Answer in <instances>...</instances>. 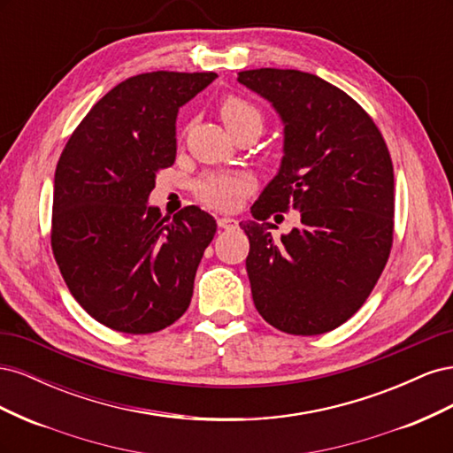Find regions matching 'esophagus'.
Instances as JSON below:
<instances>
[{
    "mask_svg": "<svg viewBox=\"0 0 453 453\" xmlns=\"http://www.w3.org/2000/svg\"><path fill=\"white\" fill-rule=\"evenodd\" d=\"M217 225H219V228L232 230V228L238 226V221H236V219H232V217H219L217 219Z\"/></svg>",
    "mask_w": 453,
    "mask_h": 453,
    "instance_id": "esophagus-1",
    "label": "esophagus"
}]
</instances>
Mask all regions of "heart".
<instances>
[{"label":"heart","instance_id":"1","mask_svg":"<svg viewBox=\"0 0 453 453\" xmlns=\"http://www.w3.org/2000/svg\"><path fill=\"white\" fill-rule=\"evenodd\" d=\"M219 115L228 130H234L245 122H260L258 109L240 96H226L219 104ZM253 188L251 175L234 173H208L196 183V196L215 210H232Z\"/></svg>","mask_w":453,"mask_h":453}]
</instances>
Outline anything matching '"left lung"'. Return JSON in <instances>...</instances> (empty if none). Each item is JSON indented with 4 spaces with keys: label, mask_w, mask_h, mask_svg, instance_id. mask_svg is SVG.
<instances>
[{
    "label": "left lung",
    "mask_w": 453,
    "mask_h": 453,
    "mask_svg": "<svg viewBox=\"0 0 453 453\" xmlns=\"http://www.w3.org/2000/svg\"><path fill=\"white\" fill-rule=\"evenodd\" d=\"M238 83L265 96L285 122L281 170L253 203L257 223H240L255 308L281 333H328L366 303L388 265L389 149L372 117L318 75L260 67L240 72ZM291 209L303 226L273 241L267 219Z\"/></svg>",
    "instance_id": "left-lung-1"
}]
</instances>
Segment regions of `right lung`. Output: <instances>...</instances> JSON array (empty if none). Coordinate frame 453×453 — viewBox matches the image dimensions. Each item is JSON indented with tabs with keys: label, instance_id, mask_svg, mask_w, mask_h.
<instances>
[{
	"label": "right lung",
	"instance_id": "right-lung-1",
	"mask_svg": "<svg viewBox=\"0 0 453 453\" xmlns=\"http://www.w3.org/2000/svg\"><path fill=\"white\" fill-rule=\"evenodd\" d=\"M213 72L128 77L92 105L54 173L50 248L67 289L92 318L128 334L175 323L193 298L215 219L187 205L149 208L158 172L175 160V117Z\"/></svg>",
	"mask_w": 453,
	"mask_h": 453
}]
</instances>
